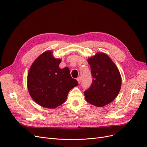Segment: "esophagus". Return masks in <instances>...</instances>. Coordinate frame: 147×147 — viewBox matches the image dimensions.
<instances>
[{
    "label": "esophagus",
    "mask_w": 147,
    "mask_h": 147,
    "mask_svg": "<svg viewBox=\"0 0 147 147\" xmlns=\"http://www.w3.org/2000/svg\"><path fill=\"white\" fill-rule=\"evenodd\" d=\"M77 80H78V83L80 84V82H81V78H80V77H79V78H77Z\"/></svg>",
    "instance_id": "esophagus-1"
}]
</instances>
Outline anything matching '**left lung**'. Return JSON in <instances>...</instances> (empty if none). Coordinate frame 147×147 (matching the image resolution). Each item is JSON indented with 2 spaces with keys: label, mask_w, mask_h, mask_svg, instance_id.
<instances>
[{
  "label": "left lung",
  "mask_w": 147,
  "mask_h": 147,
  "mask_svg": "<svg viewBox=\"0 0 147 147\" xmlns=\"http://www.w3.org/2000/svg\"><path fill=\"white\" fill-rule=\"evenodd\" d=\"M88 62L93 80L84 92L85 99L90 104L102 107L117 97L121 85V76L117 66L104 53H96Z\"/></svg>",
  "instance_id": "1"
}]
</instances>
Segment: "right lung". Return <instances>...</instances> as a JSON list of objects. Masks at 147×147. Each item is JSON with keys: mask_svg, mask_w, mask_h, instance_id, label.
<instances>
[{"mask_svg": "<svg viewBox=\"0 0 147 147\" xmlns=\"http://www.w3.org/2000/svg\"><path fill=\"white\" fill-rule=\"evenodd\" d=\"M61 59L46 51L36 58L27 76V88L34 101L40 106L55 109L65 102L69 91L78 85L68 67L60 68Z\"/></svg>", "mask_w": 147, "mask_h": 147, "instance_id": "add662e5", "label": "right lung"}]
</instances>
